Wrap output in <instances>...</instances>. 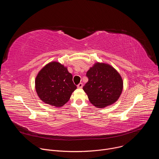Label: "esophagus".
Instances as JSON below:
<instances>
[{"mask_svg":"<svg viewBox=\"0 0 159 159\" xmlns=\"http://www.w3.org/2000/svg\"><path fill=\"white\" fill-rule=\"evenodd\" d=\"M82 86H83L82 83H79V84L77 85V87H78V88H82Z\"/></svg>","mask_w":159,"mask_h":159,"instance_id":"34e87169","label":"esophagus"}]
</instances>
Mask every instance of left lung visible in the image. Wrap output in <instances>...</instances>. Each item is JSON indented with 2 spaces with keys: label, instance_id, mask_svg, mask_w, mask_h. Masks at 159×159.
<instances>
[{
  "label": "left lung",
  "instance_id": "left-lung-1",
  "mask_svg": "<svg viewBox=\"0 0 159 159\" xmlns=\"http://www.w3.org/2000/svg\"><path fill=\"white\" fill-rule=\"evenodd\" d=\"M86 76L89 80L83 90L94 106L105 107L118 101L122 93L123 82L114 67L97 62L90 68Z\"/></svg>",
  "mask_w": 159,
  "mask_h": 159
}]
</instances>
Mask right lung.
<instances>
[{
	"instance_id": "right-lung-1",
	"label": "right lung",
	"mask_w": 159,
	"mask_h": 159,
	"mask_svg": "<svg viewBox=\"0 0 159 159\" xmlns=\"http://www.w3.org/2000/svg\"><path fill=\"white\" fill-rule=\"evenodd\" d=\"M72 78L63 65L54 61L48 63L40 70L35 79L38 97L44 103L61 107L69 101L77 89Z\"/></svg>"
}]
</instances>
